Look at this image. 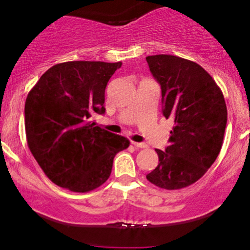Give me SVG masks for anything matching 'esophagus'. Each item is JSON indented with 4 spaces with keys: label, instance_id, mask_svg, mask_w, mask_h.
Returning <instances> with one entry per match:
<instances>
[{
    "label": "esophagus",
    "instance_id": "34e87169",
    "mask_svg": "<svg viewBox=\"0 0 250 250\" xmlns=\"http://www.w3.org/2000/svg\"><path fill=\"white\" fill-rule=\"evenodd\" d=\"M131 145L134 146V147H136V148H147L148 146L146 145V143H141V142H131Z\"/></svg>",
    "mask_w": 250,
    "mask_h": 250
}]
</instances>
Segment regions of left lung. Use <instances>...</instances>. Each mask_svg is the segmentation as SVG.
<instances>
[{
	"label": "left lung",
	"instance_id": "left-lung-1",
	"mask_svg": "<svg viewBox=\"0 0 250 250\" xmlns=\"http://www.w3.org/2000/svg\"><path fill=\"white\" fill-rule=\"evenodd\" d=\"M161 85L163 115L174 125L166 150L155 149L159 165L147 180L176 190L203 176L220 154L227 125V105L214 79L200 64L174 55L146 57Z\"/></svg>",
	"mask_w": 250,
	"mask_h": 250
}]
</instances>
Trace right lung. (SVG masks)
Returning a JSON list of instances; mask_svg holds the SVG:
<instances>
[{
  "instance_id": "right-lung-1",
  "label": "right lung",
  "mask_w": 250,
  "mask_h": 250,
  "mask_svg": "<svg viewBox=\"0 0 250 250\" xmlns=\"http://www.w3.org/2000/svg\"><path fill=\"white\" fill-rule=\"evenodd\" d=\"M122 62L57 63L40 77L25 100L27 143L51 182L88 193L109 179L127 137L97 127L94 113L104 114L108 81Z\"/></svg>"
}]
</instances>
